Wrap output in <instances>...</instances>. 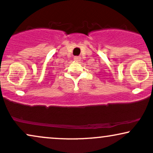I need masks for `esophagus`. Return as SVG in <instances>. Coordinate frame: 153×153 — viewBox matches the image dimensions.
Returning a JSON list of instances; mask_svg holds the SVG:
<instances>
[{
  "label": "esophagus",
  "instance_id": "esophagus-1",
  "mask_svg": "<svg viewBox=\"0 0 153 153\" xmlns=\"http://www.w3.org/2000/svg\"><path fill=\"white\" fill-rule=\"evenodd\" d=\"M80 59H81V57L80 56H75V57H74V60L76 61V62H79V61H80Z\"/></svg>",
  "mask_w": 153,
  "mask_h": 153
}]
</instances>
